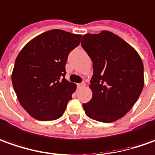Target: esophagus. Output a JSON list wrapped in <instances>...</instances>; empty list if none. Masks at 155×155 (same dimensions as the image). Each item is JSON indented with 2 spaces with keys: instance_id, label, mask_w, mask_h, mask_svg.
Returning a JSON list of instances; mask_svg holds the SVG:
<instances>
[{
  "instance_id": "34e87169",
  "label": "esophagus",
  "mask_w": 155,
  "mask_h": 155,
  "mask_svg": "<svg viewBox=\"0 0 155 155\" xmlns=\"http://www.w3.org/2000/svg\"><path fill=\"white\" fill-rule=\"evenodd\" d=\"M84 86H85V83H84V82H83V83H81V84H78V88H84Z\"/></svg>"
}]
</instances>
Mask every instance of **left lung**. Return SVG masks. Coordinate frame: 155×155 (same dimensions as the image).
<instances>
[{
	"mask_svg": "<svg viewBox=\"0 0 155 155\" xmlns=\"http://www.w3.org/2000/svg\"><path fill=\"white\" fill-rule=\"evenodd\" d=\"M81 45L91 58L93 97L83 104L93 120L110 123L132 109L143 88V64L133 47L109 31L83 36Z\"/></svg>",
	"mask_w": 155,
	"mask_h": 155,
	"instance_id": "obj_1",
	"label": "left lung"
}]
</instances>
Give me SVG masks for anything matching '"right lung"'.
Masks as SVG:
<instances>
[{"instance_id": "add662e5", "label": "right lung", "mask_w": 155, "mask_h": 155, "mask_svg": "<svg viewBox=\"0 0 155 155\" xmlns=\"http://www.w3.org/2000/svg\"><path fill=\"white\" fill-rule=\"evenodd\" d=\"M82 35L53 29L35 37L15 61L12 82L19 103L39 120L60 118L75 92L76 84L65 78L69 53Z\"/></svg>"}]
</instances>
